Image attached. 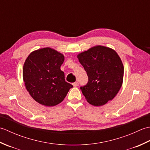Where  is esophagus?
Segmentation results:
<instances>
[{"label": "esophagus", "mask_w": 150, "mask_h": 150, "mask_svg": "<svg viewBox=\"0 0 150 150\" xmlns=\"http://www.w3.org/2000/svg\"><path fill=\"white\" fill-rule=\"evenodd\" d=\"M73 86H75V87L78 86H79V82H74V83H73Z\"/></svg>", "instance_id": "obj_1"}]
</instances>
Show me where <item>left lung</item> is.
Here are the masks:
<instances>
[{
    "mask_svg": "<svg viewBox=\"0 0 150 150\" xmlns=\"http://www.w3.org/2000/svg\"><path fill=\"white\" fill-rule=\"evenodd\" d=\"M86 71L88 82L81 87L89 103L100 106L112 100L122 86L124 66L115 51L96 46L77 55Z\"/></svg>",
    "mask_w": 150,
    "mask_h": 150,
    "instance_id": "obj_1",
    "label": "left lung"
}]
</instances>
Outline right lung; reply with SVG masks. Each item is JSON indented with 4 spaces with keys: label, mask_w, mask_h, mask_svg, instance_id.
Listing matches in <instances>:
<instances>
[{
    "label": "right lung",
    "mask_w": 150,
    "mask_h": 150,
    "mask_svg": "<svg viewBox=\"0 0 150 150\" xmlns=\"http://www.w3.org/2000/svg\"><path fill=\"white\" fill-rule=\"evenodd\" d=\"M64 56L44 47L31 52L23 66V80L33 99L44 106H54L64 99L73 86L65 81L60 66Z\"/></svg>",
    "instance_id": "1"
}]
</instances>
